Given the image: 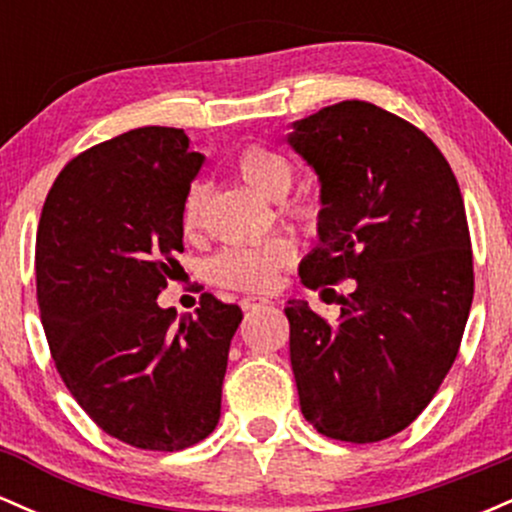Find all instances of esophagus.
<instances>
[{
  "label": "esophagus",
  "mask_w": 512,
  "mask_h": 512,
  "mask_svg": "<svg viewBox=\"0 0 512 512\" xmlns=\"http://www.w3.org/2000/svg\"><path fill=\"white\" fill-rule=\"evenodd\" d=\"M264 305H269V301L260 296H245L243 301H240V308L243 310H257V308H264Z\"/></svg>",
  "instance_id": "esophagus-1"
}]
</instances>
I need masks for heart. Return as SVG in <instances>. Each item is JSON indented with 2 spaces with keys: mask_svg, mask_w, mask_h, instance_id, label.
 Listing matches in <instances>:
<instances>
[{
  "mask_svg": "<svg viewBox=\"0 0 512 512\" xmlns=\"http://www.w3.org/2000/svg\"><path fill=\"white\" fill-rule=\"evenodd\" d=\"M236 173L245 185L252 187L264 199L279 202L293 187V166L284 156L264 146H245L236 158ZM204 202H207V185L195 182L187 190L182 202V228L185 233H195L202 221ZM296 219L308 216L305 204H286L284 207ZM293 260V243L284 236H274L252 245H231L214 255L207 264V274L214 284L243 291L272 289L276 272Z\"/></svg>",
  "mask_w": 512,
  "mask_h": 512,
  "instance_id": "heart-1",
  "label": "heart"
}]
</instances>
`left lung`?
Returning <instances> with one entry per match:
<instances>
[{
	"instance_id": "left-lung-1",
	"label": "left lung",
	"mask_w": 512,
	"mask_h": 512,
	"mask_svg": "<svg viewBox=\"0 0 512 512\" xmlns=\"http://www.w3.org/2000/svg\"><path fill=\"white\" fill-rule=\"evenodd\" d=\"M286 142L320 182L317 245L301 281L355 279L330 325L291 298V368L305 421L375 443L407 428L460 349L474 296L472 243L455 175L402 117L344 101L293 122Z\"/></svg>"
}]
</instances>
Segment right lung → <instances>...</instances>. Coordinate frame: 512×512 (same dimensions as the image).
<instances>
[{"label": "right lung", "mask_w": 512, "mask_h": 512, "mask_svg": "<svg viewBox=\"0 0 512 512\" xmlns=\"http://www.w3.org/2000/svg\"><path fill=\"white\" fill-rule=\"evenodd\" d=\"M204 154L175 127H139L69 161L35 243L40 320L81 409L142 450L190 448L214 431L243 313L204 293L161 308L182 252V202Z\"/></svg>", "instance_id": "1"}]
</instances>
